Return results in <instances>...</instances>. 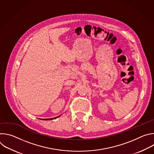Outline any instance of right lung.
<instances>
[{
	"instance_id": "right-lung-1",
	"label": "right lung",
	"mask_w": 154,
	"mask_h": 154,
	"mask_svg": "<svg viewBox=\"0 0 154 154\" xmlns=\"http://www.w3.org/2000/svg\"><path fill=\"white\" fill-rule=\"evenodd\" d=\"M60 116H61V115H60V116H57V117L54 118H49V119H42V120H45V121H48V120H52V119H56V118H57L60 117Z\"/></svg>"
}]
</instances>
